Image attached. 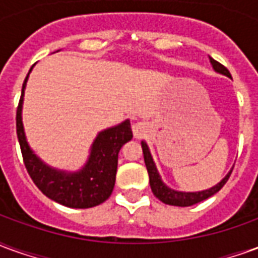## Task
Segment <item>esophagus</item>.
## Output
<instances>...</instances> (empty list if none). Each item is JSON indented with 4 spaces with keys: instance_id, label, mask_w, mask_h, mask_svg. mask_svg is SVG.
<instances>
[{
    "instance_id": "1",
    "label": "esophagus",
    "mask_w": 258,
    "mask_h": 258,
    "mask_svg": "<svg viewBox=\"0 0 258 258\" xmlns=\"http://www.w3.org/2000/svg\"><path fill=\"white\" fill-rule=\"evenodd\" d=\"M145 125H144V123H137L134 124V127H133V131H134V135L137 137V138H140V137H142L144 135V133H145Z\"/></svg>"
}]
</instances>
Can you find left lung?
<instances>
[{
    "label": "left lung",
    "instance_id": "8db88e82",
    "mask_svg": "<svg viewBox=\"0 0 258 258\" xmlns=\"http://www.w3.org/2000/svg\"><path fill=\"white\" fill-rule=\"evenodd\" d=\"M210 63L217 73H221L231 79V73L228 72V69L225 68V66H222L220 62H217V60H214L213 58H210ZM141 145H142V152H144L146 170H148V174H149V184H151L152 192H153V195L156 196L157 199L160 200V202H163V203H166V205L186 207V206L196 205V203H199V202H203V200L209 199L210 196L216 195L218 190L221 189L222 186L225 185V182L228 181V178H229L231 173H232V170H231L218 184L214 185V186H211L210 189L200 190V192H181V190L171 189V188H168L167 185L164 184L162 181V178H160L159 171H157L156 168V164H155L153 159H152L151 151H149V148L146 145L145 141H142Z\"/></svg>",
    "mask_w": 258,
    "mask_h": 258
}]
</instances>
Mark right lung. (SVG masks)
Segmentation results:
<instances>
[{
	"label": "right lung",
	"mask_w": 258,
	"mask_h": 258,
	"mask_svg": "<svg viewBox=\"0 0 258 258\" xmlns=\"http://www.w3.org/2000/svg\"><path fill=\"white\" fill-rule=\"evenodd\" d=\"M29 74L22 87L19 106L16 110V133L27 173L37 188L59 205L72 209H88L101 205L112 195L114 188L118 152L125 142L133 138L130 120L98 134L91 146L88 160L79 171L70 173L49 167L31 151L23 128L22 107Z\"/></svg>",
	"instance_id": "right-lung-1"
}]
</instances>
